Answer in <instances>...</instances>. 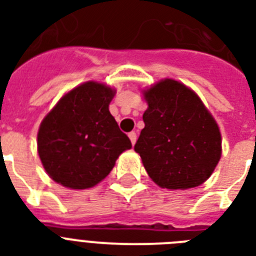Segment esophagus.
<instances>
[{
  "mask_svg": "<svg viewBox=\"0 0 256 256\" xmlns=\"http://www.w3.org/2000/svg\"><path fill=\"white\" fill-rule=\"evenodd\" d=\"M128 138H130V140H132V144H136V132H128Z\"/></svg>",
  "mask_w": 256,
  "mask_h": 256,
  "instance_id": "34e87169",
  "label": "esophagus"
}]
</instances>
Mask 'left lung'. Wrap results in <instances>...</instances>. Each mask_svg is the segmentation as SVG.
<instances>
[{
  "label": "left lung",
  "instance_id": "1",
  "mask_svg": "<svg viewBox=\"0 0 256 256\" xmlns=\"http://www.w3.org/2000/svg\"><path fill=\"white\" fill-rule=\"evenodd\" d=\"M148 108L134 150L164 188L186 190L210 178L222 156L215 120L191 88L162 80L144 92Z\"/></svg>",
  "mask_w": 256,
  "mask_h": 256
}]
</instances>
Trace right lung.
I'll return each mask as SVG.
<instances>
[{
  "label": "right lung",
  "mask_w": 256,
  "mask_h": 256,
  "mask_svg": "<svg viewBox=\"0 0 256 256\" xmlns=\"http://www.w3.org/2000/svg\"><path fill=\"white\" fill-rule=\"evenodd\" d=\"M114 94L104 84L85 82L62 96L44 118L38 156L53 180L74 190L96 186L112 170L116 158L132 148L108 112Z\"/></svg>",
  "instance_id": "obj_1"
}]
</instances>
